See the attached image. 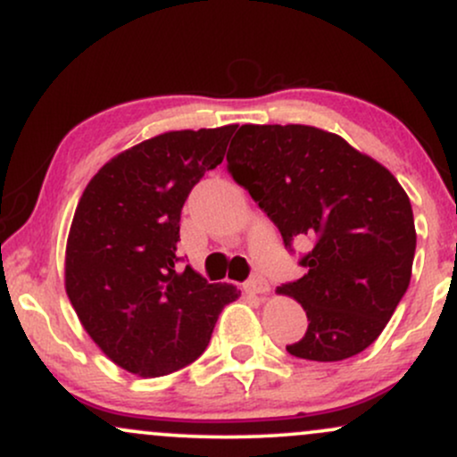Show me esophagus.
<instances>
[{"label":"esophagus","instance_id":"1","mask_svg":"<svg viewBox=\"0 0 457 457\" xmlns=\"http://www.w3.org/2000/svg\"><path fill=\"white\" fill-rule=\"evenodd\" d=\"M245 292L249 296L266 295V292H269V283H266L264 277H251V279L245 283Z\"/></svg>","mask_w":457,"mask_h":457}]
</instances>
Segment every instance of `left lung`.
Listing matches in <instances>:
<instances>
[{
	"label": "left lung",
	"mask_w": 457,
	"mask_h": 457,
	"mask_svg": "<svg viewBox=\"0 0 457 457\" xmlns=\"http://www.w3.org/2000/svg\"><path fill=\"white\" fill-rule=\"evenodd\" d=\"M228 171L279 228L292 251L312 240L283 283L307 313V333L286 345L307 361L363 353L386 327L411 283L417 232L411 199L386 167L335 133L305 124H243Z\"/></svg>",
	"instance_id": "1"
}]
</instances>
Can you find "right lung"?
Returning <instances> with one entry per match:
<instances>
[{"mask_svg": "<svg viewBox=\"0 0 457 457\" xmlns=\"http://www.w3.org/2000/svg\"><path fill=\"white\" fill-rule=\"evenodd\" d=\"M236 124L170 130L104 162L86 187L66 245V295L115 365L141 378L171 374L206 350L219 313L240 296L178 269L180 212L221 165Z\"/></svg>", "mask_w": 457, "mask_h": 457, "instance_id": "obj_1", "label": "right lung"}]
</instances>
